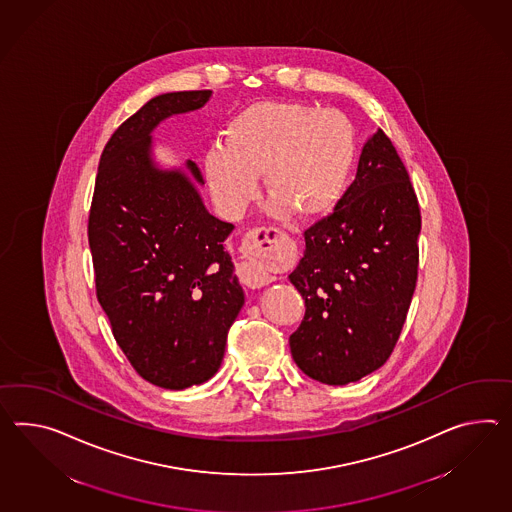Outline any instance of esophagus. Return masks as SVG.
Here are the masks:
<instances>
[{"label":"esophagus","instance_id":"obj_1","mask_svg":"<svg viewBox=\"0 0 512 512\" xmlns=\"http://www.w3.org/2000/svg\"><path fill=\"white\" fill-rule=\"evenodd\" d=\"M270 233H272V229H266V227L251 231L250 235H248V250H250L251 257H255L257 251L261 250L262 244L270 240ZM238 275H240V281L250 288L266 287V285H270L274 281V275L266 274L264 270H261L253 262V259L240 264Z\"/></svg>","mask_w":512,"mask_h":512}]
</instances>
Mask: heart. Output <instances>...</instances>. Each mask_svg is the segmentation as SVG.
<instances>
[{"mask_svg":"<svg viewBox=\"0 0 512 512\" xmlns=\"http://www.w3.org/2000/svg\"><path fill=\"white\" fill-rule=\"evenodd\" d=\"M357 155L353 125L337 109L294 101H255L224 129V146L205 155V177L222 211L237 218L264 175L274 214L316 220L348 187Z\"/></svg>","mask_w":512,"mask_h":512,"instance_id":"heart-1","label":"heart"}]
</instances>
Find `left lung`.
I'll use <instances>...</instances> for the list:
<instances>
[{
  "mask_svg": "<svg viewBox=\"0 0 512 512\" xmlns=\"http://www.w3.org/2000/svg\"><path fill=\"white\" fill-rule=\"evenodd\" d=\"M422 216L405 164L379 129L335 211L305 231L288 275L305 300L292 359L325 385H348L387 362L411 307Z\"/></svg>",
  "mask_w": 512,
  "mask_h": 512,
  "instance_id": "obj_1",
  "label": "left lung"
}]
</instances>
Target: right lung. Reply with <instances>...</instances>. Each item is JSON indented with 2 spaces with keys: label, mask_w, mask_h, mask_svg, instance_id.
I'll return each instance as SVG.
<instances>
[{
  "label": "right lung",
  "mask_w": 512,
  "mask_h": 512,
  "mask_svg": "<svg viewBox=\"0 0 512 512\" xmlns=\"http://www.w3.org/2000/svg\"><path fill=\"white\" fill-rule=\"evenodd\" d=\"M211 94L168 92L127 118L101 153L88 214L96 294L114 338L140 377L168 390L218 372L244 305L224 246L235 225L205 209L198 164L163 170L151 157V131Z\"/></svg>",
  "instance_id": "obj_1"
}]
</instances>
